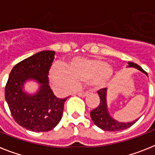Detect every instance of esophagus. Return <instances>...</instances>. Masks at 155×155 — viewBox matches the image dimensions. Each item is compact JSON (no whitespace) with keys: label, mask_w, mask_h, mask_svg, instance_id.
Returning a JSON list of instances; mask_svg holds the SVG:
<instances>
[{"label":"esophagus","mask_w":155,"mask_h":155,"mask_svg":"<svg viewBox=\"0 0 155 155\" xmlns=\"http://www.w3.org/2000/svg\"><path fill=\"white\" fill-rule=\"evenodd\" d=\"M78 96L81 97V98H84V97H86L87 95V92H77L76 93Z\"/></svg>","instance_id":"esophagus-1"}]
</instances>
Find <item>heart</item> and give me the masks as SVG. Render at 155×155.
<instances>
[{
    "label": "heart",
    "instance_id": "heart-1",
    "mask_svg": "<svg viewBox=\"0 0 155 155\" xmlns=\"http://www.w3.org/2000/svg\"><path fill=\"white\" fill-rule=\"evenodd\" d=\"M115 76L113 67L104 60L88 57H74L65 66H52L50 78L53 86L59 91L73 89L77 84L86 83L94 90L107 87Z\"/></svg>",
    "mask_w": 155,
    "mask_h": 155
}]
</instances>
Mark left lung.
Returning a JSON list of instances; mask_svg holds the SVG:
<instances>
[{
    "instance_id": "1",
    "label": "left lung",
    "mask_w": 155,
    "mask_h": 155,
    "mask_svg": "<svg viewBox=\"0 0 155 155\" xmlns=\"http://www.w3.org/2000/svg\"><path fill=\"white\" fill-rule=\"evenodd\" d=\"M127 68H134L137 69L138 71H141L142 73L147 75V74L142 69L139 65L132 62H128ZM98 94L100 98V103L96 109H93L90 113V116L92 120L94 125L99 127L105 131H120L124 130L134 125L139 118L134 120L132 122H127L123 123L118 120H115L113 116H111L109 112L107 105V88H102L98 91Z\"/></svg>"
}]
</instances>
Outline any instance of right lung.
Segmentation results:
<instances>
[{
    "label": "right lung",
    "mask_w": 155,
    "mask_h": 155,
    "mask_svg": "<svg viewBox=\"0 0 155 155\" xmlns=\"http://www.w3.org/2000/svg\"><path fill=\"white\" fill-rule=\"evenodd\" d=\"M56 52L44 50L19 62L11 71L5 99L16 123L33 132L51 130L61 121L65 98H58L49 85L48 74ZM30 80L39 84L34 94L24 91Z\"/></svg>",
    "instance_id": "right-lung-1"
}]
</instances>
